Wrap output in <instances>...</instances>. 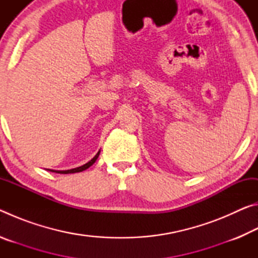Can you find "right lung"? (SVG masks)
<instances>
[{"instance_id":"add662e5","label":"right lung","mask_w":258,"mask_h":258,"mask_svg":"<svg viewBox=\"0 0 258 258\" xmlns=\"http://www.w3.org/2000/svg\"><path fill=\"white\" fill-rule=\"evenodd\" d=\"M99 155H100V151L98 152L97 155H95L92 159H91L89 163H86L85 165H83V166H81V167H76V168H73V169H68V171H52V169H50L51 172H54V173H60V174H69V173H78V172H83V171H85V169H87L90 167V166H92L94 163H95V160L98 159V157H99Z\"/></svg>"}]
</instances>
